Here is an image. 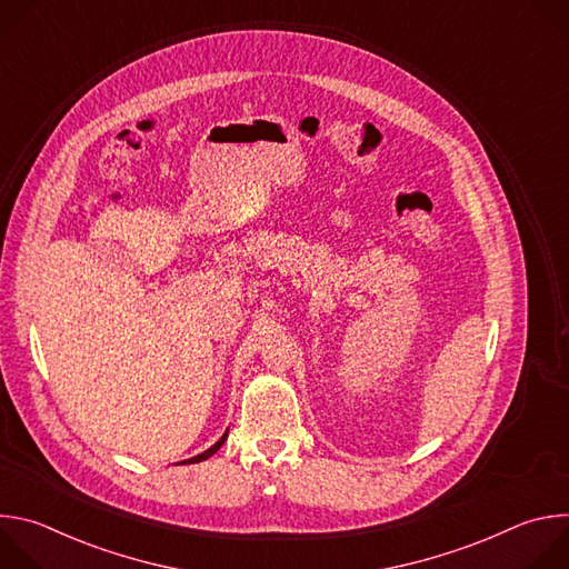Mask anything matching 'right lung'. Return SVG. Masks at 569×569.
<instances>
[{
	"instance_id": "add662e5",
	"label": "right lung",
	"mask_w": 569,
	"mask_h": 569,
	"mask_svg": "<svg viewBox=\"0 0 569 569\" xmlns=\"http://www.w3.org/2000/svg\"><path fill=\"white\" fill-rule=\"evenodd\" d=\"M224 439H227V432L211 446V448H207L204 452H200V455H196V457H191V459H187V461H182V463H198V461H202V459H209L213 452H218L220 450V446L224 443Z\"/></svg>"
}]
</instances>
